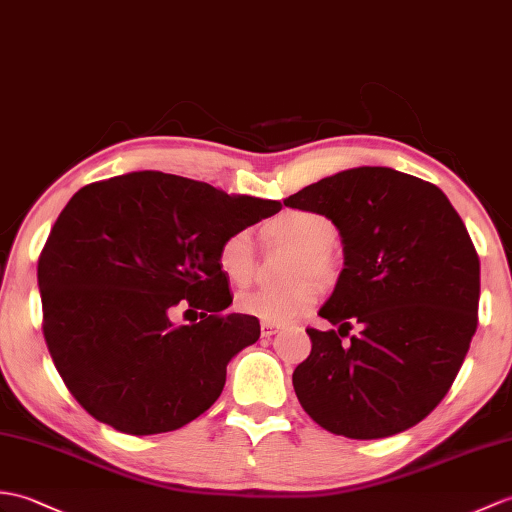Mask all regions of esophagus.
Instances as JSON below:
<instances>
[{
  "label": "esophagus",
  "mask_w": 512,
  "mask_h": 512,
  "mask_svg": "<svg viewBox=\"0 0 512 512\" xmlns=\"http://www.w3.org/2000/svg\"><path fill=\"white\" fill-rule=\"evenodd\" d=\"M279 331V325H270V323H261V336L264 338H270V336H275Z\"/></svg>",
  "instance_id": "1"
}]
</instances>
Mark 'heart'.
<instances>
[{
	"label": "heart",
	"instance_id": "heart-1",
	"mask_svg": "<svg viewBox=\"0 0 512 512\" xmlns=\"http://www.w3.org/2000/svg\"><path fill=\"white\" fill-rule=\"evenodd\" d=\"M266 235L301 251L296 264V277L314 275L318 279H329L334 272L329 248L336 242V227L327 216L318 211L288 209L279 213L266 224ZM218 268L224 277L235 285L251 281L255 257L251 233L246 229L227 235L218 246ZM318 301V288L314 281H301L292 288L270 290L255 288L237 294V310L246 316H253L261 323L285 325L296 316L312 310Z\"/></svg>",
	"mask_w": 512,
	"mask_h": 512
}]
</instances>
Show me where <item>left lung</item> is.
<instances>
[{"instance_id":"8db88e82","label":"left lung","mask_w":512,"mask_h":512,"mask_svg":"<svg viewBox=\"0 0 512 512\" xmlns=\"http://www.w3.org/2000/svg\"><path fill=\"white\" fill-rule=\"evenodd\" d=\"M342 237L344 268L318 316L361 334L307 329L294 368L303 410L338 436L384 438L417 425L454 384L478 327L480 259L449 198L392 168L344 170L283 200Z\"/></svg>"}]
</instances>
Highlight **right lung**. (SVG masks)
I'll list each match as a JSON object with an SVG mask.
<instances>
[{
  "label": "right lung",
  "instance_id": "right-lung-1",
  "mask_svg": "<svg viewBox=\"0 0 512 512\" xmlns=\"http://www.w3.org/2000/svg\"><path fill=\"white\" fill-rule=\"evenodd\" d=\"M279 200L229 196L176 174L130 172L78 189L39 257L43 336L93 419L124 434L172 432L213 406L227 364L259 338L218 268L227 235ZM181 304L201 320L174 326Z\"/></svg>",
  "mask_w": 512,
  "mask_h": 512
}]
</instances>
